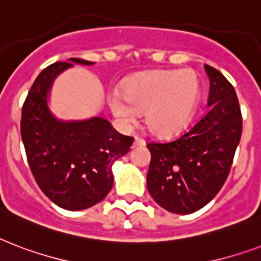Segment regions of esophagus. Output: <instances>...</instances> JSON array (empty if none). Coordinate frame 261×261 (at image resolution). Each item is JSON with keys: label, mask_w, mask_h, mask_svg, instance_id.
<instances>
[{"label": "esophagus", "mask_w": 261, "mask_h": 261, "mask_svg": "<svg viewBox=\"0 0 261 261\" xmlns=\"http://www.w3.org/2000/svg\"><path fill=\"white\" fill-rule=\"evenodd\" d=\"M145 141L143 140V139H139V137H136L135 139V141H133V147H141V145H144Z\"/></svg>", "instance_id": "1"}]
</instances>
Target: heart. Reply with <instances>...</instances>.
Wrapping results in <instances>:
<instances>
[{"label": "heart", "mask_w": 261, "mask_h": 261, "mask_svg": "<svg viewBox=\"0 0 261 261\" xmlns=\"http://www.w3.org/2000/svg\"><path fill=\"white\" fill-rule=\"evenodd\" d=\"M200 99L199 79L191 70L151 72L132 79L124 91L109 94V106L124 128L136 124L140 112L149 132L169 137L191 122Z\"/></svg>", "instance_id": "heart-1"}]
</instances>
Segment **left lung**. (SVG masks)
Masks as SVG:
<instances>
[{"mask_svg":"<svg viewBox=\"0 0 261 261\" xmlns=\"http://www.w3.org/2000/svg\"><path fill=\"white\" fill-rule=\"evenodd\" d=\"M210 79L208 112L170 143H148L151 163L147 189L170 213L185 215L203 208L223 187L242 132L234 87L204 65Z\"/></svg>","mask_w":261,"mask_h":261,"instance_id":"left-lung-1","label":"left lung"}]
</instances>
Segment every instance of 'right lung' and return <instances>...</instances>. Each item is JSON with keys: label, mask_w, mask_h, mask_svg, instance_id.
<instances>
[{"label": "right lung", "mask_w": 261, "mask_h": 261, "mask_svg": "<svg viewBox=\"0 0 261 261\" xmlns=\"http://www.w3.org/2000/svg\"><path fill=\"white\" fill-rule=\"evenodd\" d=\"M94 65L82 58L56 62L39 73L21 112L28 165L43 193L58 207L80 211L102 201L113 188V163L129 152L133 139L108 120H61L50 109L54 80L66 69Z\"/></svg>", "instance_id": "1"}]
</instances>
